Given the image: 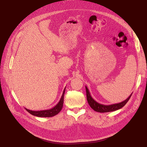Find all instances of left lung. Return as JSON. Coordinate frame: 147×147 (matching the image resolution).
<instances>
[{
  "mask_svg": "<svg viewBox=\"0 0 147 147\" xmlns=\"http://www.w3.org/2000/svg\"><path fill=\"white\" fill-rule=\"evenodd\" d=\"M86 88V96H87V100L89 105L90 107L93 109L94 111L99 112V113H107V112H111L114 111H116L117 110L120 109L121 108L124 107L126 104L129 101L130 96H132V93L131 95L123 102H121L118 104H111V105H103L101 104H99L95 100H94L90 94V92L87 88V86H85Z\"/></svg>",
  "mask_w": 147,
  "mask_h": 147,
  "instance_id": "left-lung-1",
  "label": "left lung"
}]
</instances>
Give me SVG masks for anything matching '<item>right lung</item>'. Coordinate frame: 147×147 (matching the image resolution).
<instances>
[{
	"mask_svg": "<svg viewBox=\"0 0 147 147\" xmlns=\"http://www.w3.org/2000/svg\"><path fill=\"white\" fill-rule=\"evenodd\" d=\"M65 88L63 91V95L61 96V98L59 100V102L55 106L53 107L52 109L49 110H42V111H32L28 109H26V110L31 114H32L34 116L40 117H53L54 115L58 114L61 110L63 109V103H64V96L65 94Z\"/></svg>",
	"mask_w": 147,
	"mask_h": 147,
	"instance_id": "obj_1",
	"label": "right lung"
}]
</instances>
